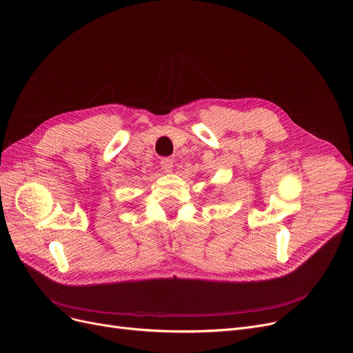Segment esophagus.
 Listing matches in <instances>:
<instances>
[{
	"instance_id": "obj_1",
	"label": "esophagus",
	"mask_w": 353,
	"mask_h": 353,
	"mask_svg": "<svg viewBox=\"0 0 353 353\" xmlns=\"http://www.w3.org/2000/svg\"><path fill=\"white\" fill-rule=\"evenodd\" d=\"M160 165H161V168H163V170H164L165 173H170V172L173 170L174 163H173L172 159H163V160L160 161Z\"/></svg>"
}]
</instances>
